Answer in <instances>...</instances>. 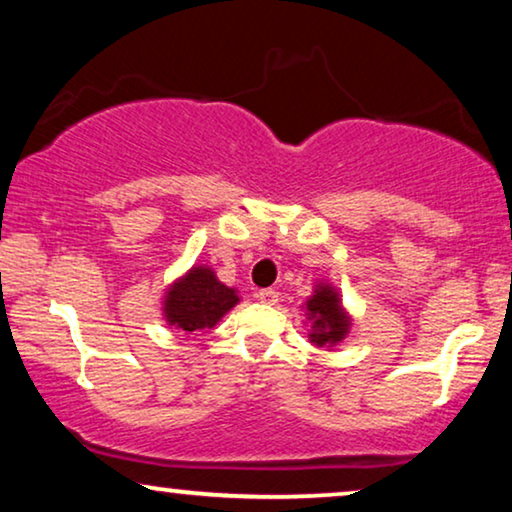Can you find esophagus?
Here are the masks:
<instances>
[{"label": "esophagus", "mask_w": 512, "mask_h": 512, "mask_svg": "<svg viewBox=\"0 0 512 512\" xmlns=\"http://www.w3.org/2000/svg\"><path fill=\"white\" fill-rule=\"evenodd\" d=\"M256 298L261 300L263 305H275L277 300H279V293L275 289H261V291L256 293Z\"/></svg>", "instance_id": "34e87169"}]
</instances>
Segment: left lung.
I'll list each match as a JSON object with an SVG mask.
<instances>
[{"label":"left lung","mask_w":512,"mask_h":512,"mask_svg":"<svg viewBox=\"0 0 512 512\" xmlns=\"http://www.w3.org/2000/svg\"><path fill=\"white\" fill-rule=\"evenodd\" d=\"M305 324H310L312 345L317 347H335L352 331V314L342 305L340 291L328 282H317L312 286V296L303 305Z\"/></svg>","instance_id":"1"}]
</instances>
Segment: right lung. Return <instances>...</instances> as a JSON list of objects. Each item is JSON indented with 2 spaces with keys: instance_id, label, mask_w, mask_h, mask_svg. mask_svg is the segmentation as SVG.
I'll return each instance as SVG.
<instances>
[{
  "instance_id": "right-lung-1",
  "label": "right lung",
  "mask_w": 512,
  "mask_h": 512,
  "mask_svg": "<svg viewBox=\"0 0 512 512\" xmlns=\"http://www.w3.org/2000/svg\"><path fill=\"white\" fill-rule=\"evenodd\" d=\"M237 303L240 291L235 286L219 282L209 265H193L167 286L160 310L167 326L193 335L214 328Z\"/></svg>"
}]
</instances>
